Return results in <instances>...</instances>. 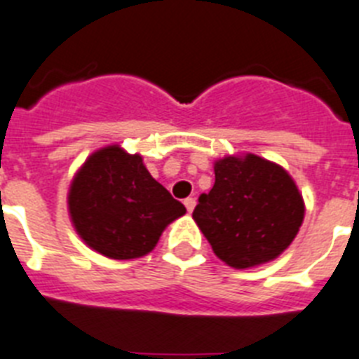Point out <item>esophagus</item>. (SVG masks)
Returning a JSON list of instances; mask_svg holds the SVG:
<instances>
[{"label":"esophagus","instance_id":"1","mask_svg":"<svg viewBox=\"0 0 359 359\" xmlns=\"http://www.w3.org/2000/svg\"><path fill=\"white\" fill-rule=\"evenodd\" d=\"M184 206H186V210H188V213L194 212L195 198H194V197H188V198H186V201H184Z\"/></svg>","mask_w":359,"mask_h":359}]
</instances>
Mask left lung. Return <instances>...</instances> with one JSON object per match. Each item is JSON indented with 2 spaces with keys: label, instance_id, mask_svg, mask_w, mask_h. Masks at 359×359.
Listing matches in <instances>:
<instances>
[{
  "label": "left lung",
  "instance_id": "left-lung-1",
  "mask_svg": "<svg viewBox=\"0 0 359 359\" xmlns=\"http://www.w3.org/2000/svg\"><path fill=\"white\" fill-rule=\"evenodd\" d=\"M213 171L215 184L194 210L213 254L237 270L279 257L305 219L296 180L283 165L254 153L222 156Z\"/></svg>",
  "mask_w": 359,
  "mask_h": 359
}]
</instances>
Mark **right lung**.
<instances>
[{"label":"right lung","instance_id":"1","mask_svg":"<svg viewBox=\"0 0 359 359\" xmlns=\"http://www.w3.org/2000/svg\"><path fill=\"white\" fill-rule=\"evenodd\" d=\"M67 210L80 239L116 261L149 254L165 226L186 213L153 179L142 156L120 144L96 149L78 168L69 186Z\"/></svg>","mask_w":359,"mask_h":359}]
</instances>
